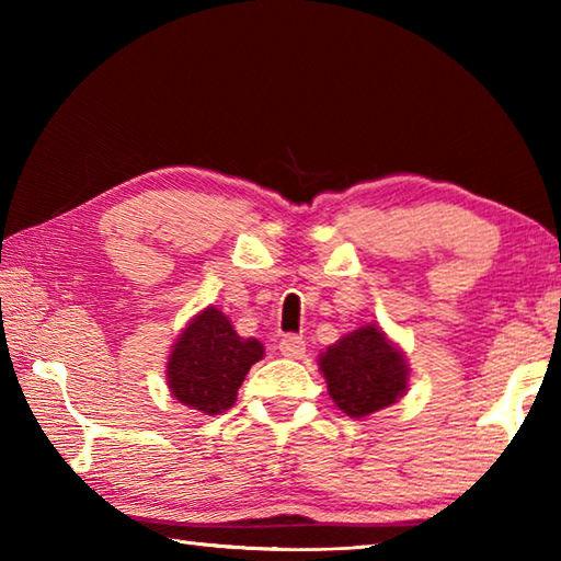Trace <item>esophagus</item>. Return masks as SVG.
I'll return each instance as SVG.
<instances>
[{"instance_id": "obj_1", "label": "esophagus", "mask_w": 561, "mask_h": 561, "mask_svg": "<svg viewBox=\"0 0 561 561\" xmlns=\"http://www.w3.org/2000/svg\"><path fill=\"white\" fill-rule=\"evenodd\" d=\"M279 351H282V356H287V358H301L304 354H307V341H304L301 336H284L279 341Z\"/></svg>"}]
</instances>
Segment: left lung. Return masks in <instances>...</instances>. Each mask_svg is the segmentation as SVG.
<instances>
[{"mask_svg": "<svg viewBox=\"0 0 561 561\" xmlns=\"http://www.w3.org/2000/svg\"><path fill=\"white\" fill-rule=\"evenodd\" d=\"M331 401L351 417H366L393 405L408 391L403 351L376 324L341 336L319 356Z\"/></svg>", "mask_w": 561, "mask_h": 561, "instance_id": "1", "label": "left lung"}]
</instances>
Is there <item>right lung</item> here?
I'll use <instances>...</instances> for the list:
<instances>
[{
  "label": "right lung",
  "instance_id": "obj_1",
  "mask_svg": "<svg viewBox=\"0 0 561 561\" xmlns=\"http://www.w3.org/2000/svg\"><path fill=\"white\" fill-rule=\"evenodd\" d=\"M264 356L257 339L237 336L220 309L207 307L175 339L168 358V388L187 408L217 415L232 408L237 388Z\"/></svg>",
  "mask_w": 561,
  "mask_h": 561
}]
</instances>
